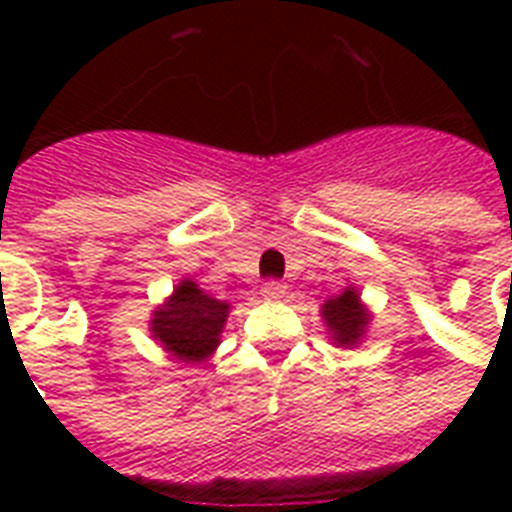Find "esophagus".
<instances>
[{
  "mask_svg": "<svg viewBox=\"0 0 512 512\" xmlns=\"http://www.w3.org/2000/svg\"><path fill=\"white\" fill-rule=\"evenodd\" d=\"M263 295L265 297H281V295H284V281L268 279L263 284Z\"/></svg>",
  "mask_w": 512,
  "mask_h": 512,
  "instance_id": "obj_1",
  "label": "esophagus"
}]
</instances>
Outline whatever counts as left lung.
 Instances as JSON below:
<instances>
[{"mask_svg": "<svg viewBox=\"0 0 512 512\" xmlns=\"http://www.w3.org/2000/svg\"><path fill=\"white\" fill-rule=\"evenodd\" d=\"M321 313H324L329 332L335 335L340 345H353L358 337L364 335L366 313L361 311V303H358V295L353 289L342 292L337 300H327Z\"/></svg>", "mask_w": 512, "mask_h": 512, "instance_id": "8db88e82", "label": "left lung"}]
</instances>
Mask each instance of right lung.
Here are the masks:
<instances>
[{
	"label": "right lung",
	"instance_id": "add662e5",
	"mask_svg": "<svg viewBox=\"0 0 512 512\" xmlns=\"http://www.w3.org/2000/svg\"><path fill=\"white\" fill-rule=\"evenodd\" d=\"M228 303L204 295L193 281H180L175 295L154 313L151 332L180 361H204L217 348Z\"/></svg>",
	"mask_w": 512,
	"mask_h": 512
}]
</instances>
